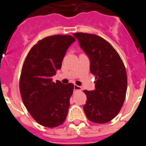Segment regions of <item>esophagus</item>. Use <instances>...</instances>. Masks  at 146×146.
<instances>
[{
    "label": "esophagus",
    "mask_w": 146,
    "mask_h": 146,
    "mask_svg": "<svg viewBox=\"0 0 146 146\" xmlns=\"http://www.w3.org/2000/svg\"><path fill=\"white\" fill-rule=\"evenodd\" d=\"M81 89H82L81 87L77 85H74V91H81Z\"/></svg>",
    "instance_id": "esophagus-1"
}]
</instances>
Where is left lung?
<instances>
[{
  "label": "left lung",
  "mask_w": 146,
  "mask_h": 146,
  "mask_svg": "<svg viewBox=\"0 0 146 146\" xmlns=\"http://www.w3.org/2000/svg\"><path fill=\"white\" fill-rule=\"evenodd\" d=\"M90 60V71L96 76V89L84 90L87 100L84 112L90 121L105 123L113 120L124 102L127 76L124 64L108 42L97 35L74 33Z\"/></svg>",
  "instance_id": "left-lung-1"
}]
</instances>
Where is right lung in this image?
Returning <instances> with one entry per match:
<instances>
[{
    "label": "right lung",
    "mask_w": 146,
    "mask_h": 146,
    "mask_svg": "<svg viewBox=\"0 0 146 146\" xmlns=\"http://www.w3.org/2000/svg\"><path fill=\"white\" fill-rule=\"evenodd\" d=\"M75 41L71 35L44 38L31 48L24 60L19 79L22 100L33 119L44 127H58L68 113L74 86L54 82L52 76L61 68L66 50Z\"/></svg>",
    "instance_id": "obj_1"
}]
</instances>
